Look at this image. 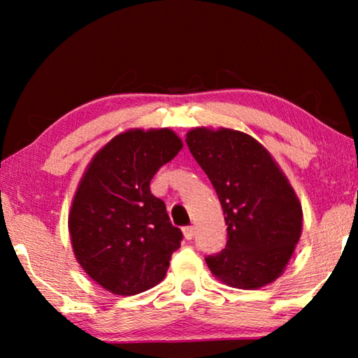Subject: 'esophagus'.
<instances>
[{"instance_id":"obj_1","label":"esophagus","mask_w":358,"mask_h":358,"mask_svg":"<svg viewBox=\"0 0 358 358\" xmlns=\"http://www.w3.org/2000/svg\"><path fill=\"white\" fill-rule=\"evenodd\" d=\"M183 235L186 240H192L194 235H196V229H194L192 226H187V227H183Z\"/></svg>"}]
</instances>
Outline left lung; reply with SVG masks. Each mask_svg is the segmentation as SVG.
Instances as JSON below:
<instances>
[{
  "label": "left lung",
  "mask_w": 358,
  "mask_h": 358,
  "mask_svg": "<svg viewBox=\"0 0 358 358\" xmlns=\"http://www.w3.org/2000/svg\"><path fill=\"white\" fill-rule=\"evenodd\" d=\"M186 143L220 199L226 248L207 265L221 282L259 289L286 270L303 227L301 203L262 143L241 131L192 128Z\"/></svg>",
  "instance_id": "8db88e82"
}]
</instances>
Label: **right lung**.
<instances>
[{
    "label": "right lung",
    "mask_w": 358,
    "mask_h": 358,
    "mask_svg": "<svg viewBox=\"0 0 358 358\" xmlns=\"http://www.w3.org/2000/svg\"><path fill=\"white\" fill-rule=\"evenodd\" d=\"M181 148L169 128L128 129L83 172L69 211L71 245L85 273L108 292L136 295L164 280L183 234L150 181Z\"/></svg>",
    "instance_id": "1"
}]
</instances>
